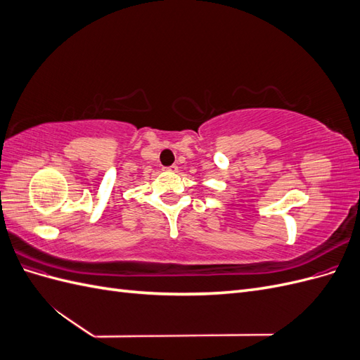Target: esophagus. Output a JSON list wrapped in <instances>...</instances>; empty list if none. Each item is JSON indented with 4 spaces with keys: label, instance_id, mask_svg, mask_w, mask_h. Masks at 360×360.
I'll use <instances>...</instances> for the list:
<instances>
[{
    "label": "esophagus",
    "instance_id": "esophagus-1",
    "mask_svg": "<svg viewBox=\"0 0 360 360\" xmlns=\"http://www.w3.org/2000/svg\"><path fill=\"white\" fill-rule=\"evenodd\" d=\"M177 169H179L177 165H171V167L163 168V171H168V172H177Z\"/></svg>",
    "mask_w": 360,
    "mask_h": 360
}]
</instances>
